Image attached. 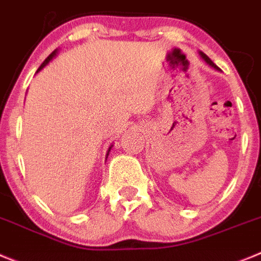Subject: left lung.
I'll use <instances>...</instances> for the list:
<instances>
[{
	"instance_id": "8db88e82",
	"label": "left lung",
	"mask_w": 261,
	"mask_h": 261,
	"mask_svg": "<svg viewBox=\"0 0 261 261\" xmlns=\"http://www.w3.org/2000/svg\"><path fill=\"white\" fill-rule=\"evenodd\" d=\"M201 57H203V58H204V61H205V62H206V63H208V65H210V66L215 67V69H217V70H218V67H217V66H216L215 63H213V62H212V60H211V58H210V57H208V56H205V55H204V53H201Z\"/></svg>"
}]
</instances>
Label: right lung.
I'll list each match as a JSON object with an SVG mask.
<instances>
[{"label": "right lung", "instance_id": "right-lung-1", "mask_svg": "<svg viewBox=\"0 0 261 261\" xmlns=\"http://www.w3.org/2000/svg\"><path fill=\"white\" fill-rule=\"evenodd\" d=\"M55 56H56V50H55V51H53V53H51V55H49V56H48V58H46V60H45V61H44V62H43V63H41V66H40V67H39V69H37V71H40V70L43 69V67H45V65H48V63H49V61H50V60H51V58L55 57ZM109 151H110V149H109ZM108 154H109V152H108Z\"/></svg>", "mask_w": 261, "mask_h": 261}]
</instances>
